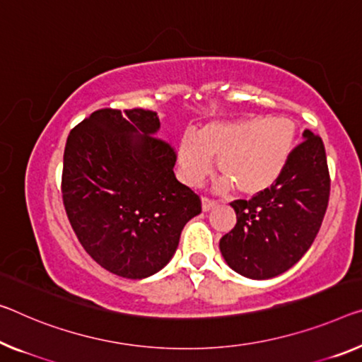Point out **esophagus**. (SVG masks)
Listing matches in <instances>:
<instances>
[{
    "instance_id": "1",
    "label": "esophagus",
    "mask_w": 362,
    "mask_h": 362,
    "mask_svg": "<svg viewBox=\"0 0 362 362\" xmlns=\"http://www.w3.org/2000/svg\"><path fill=\"white\" fill-rule=\"evenodd\" d=\"M216 205L215 200L209 199V197H202V210L204 212H209V210H212Z\"/></svg>"
}]
</instances>
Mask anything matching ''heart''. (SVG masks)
Masks as SVG:
<instances>
[{
  "mask_svg": "<svg viewBox=\"0 0 362 362\" xmlns=\"http://www.w3.org/2000/svg\"><path fill=\"white\" fill-rule=\"evenodd\" d=\"M296 124L288 118L251 115L204 126L196 139L186 136L177 146L181 177L199 186L210 173L212 158L221 175L220 187L254 197L274 187L285 173L296 147Z\"/></svg>",
  "mask_w": 362,
  "mask_h": 362,
  "instance_id": "1",
  "label": "heart"
}]
</instances>
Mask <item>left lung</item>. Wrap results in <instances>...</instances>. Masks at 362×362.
Listing matches in <instances>:
<instances>
[{
  "instance_id": "left-lung-1",
  "label": "left lung",
  "mask_w": 362,
  "mask_h": 362,
  "mask_svg": "<svg viewBox=\"0 0 362 362\" xmlns=\"http://www.w3.org/2000/svg\"><path fill=\"white\" fill-rule=\"evenodd\" d=\"M303 137L270 191L231 202L236 225L220 239V251L239 275L267 280L283 274L308 252L320 230L330 196L325 147L309 129Z\"/></svg>"
}]
</instances>
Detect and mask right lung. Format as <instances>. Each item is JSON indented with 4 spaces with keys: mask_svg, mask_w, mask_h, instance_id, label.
Returning a JSON list of instances; mask_svg holds the SVG:
<instances>
[{
    "mask_svg": "<svg viewBox=\"0 0 362 362\" xmlns=\"http://www.w3.org/2000/svg\"><path fill=\"white\" fill-rule=\"evenodd\" d=\"M155 111L97 110L69 132L61 192L87 254L111 274L141 280L176 252L200 199L175 176L177 153L155 137Z\"/></svg>",
    "mask_w": 362,
    "mask_h": 362,
    "instance_id": "obj_1",
    "label": "right lung"
}]
</instances>
